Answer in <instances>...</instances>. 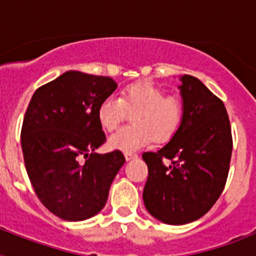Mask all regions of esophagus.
I'll list each match as a JSON object with an SVG mask.
<instances>
[{
	"label": "esophagus",
	"mask_w": 256,
	"mask_h": 256,
	"mask_svg": "<svg viewBox=\"0 0 256 256\" xmlns=\"http://www.w3.org/2000/svg\"><path fill=\"white\" fill-rule=\"evenodd\" d=\"M124 156H126V160H132V159H134V158H137V154L128 152V151H126V152H124Z\"/></svg>",
	"instance_id": "esophagus-1"
}]
</instances>
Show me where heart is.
<instances>
[{"mask_svg":"<svg viewBox=\"0 0 256 256\" xmlns=\"http://www.w3.org/2000/svg\"><path fill=\"white\" fill-rule=\"evenodd\" d=\"M132 114V124L110 137L114 148L132 151L155 142H165L177 132L183 119L184 104L180 94H165L152 83H134L122 91L120 98L108 97L98 106L97 118L108 132H114Z\"/></svg>","mask_w":256,"mask_h":256,"instance_id":"1","label":"heart"}]
</instances>
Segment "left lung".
Returning a JSON list of instances; mask_svg holds the SVG:
<instances>
[{
  "label": "left lung",
  "mask_w": 256,
  "mask_h": 256,
  "mask_svg": "<svg viewBox=\"0 0 256 256\" xmlns=\"http://www.w3.org/2000/svg\"><path fill=\"white\" fill-rule=\"evenodd\" d=\"M180 82V128L164 148L142 155L148 168L144 206L166 224H186L212 209L224 190L234 148L223 101L195 76Z\"/></svg>",
  "instance_id": "1"
}]
</instances>
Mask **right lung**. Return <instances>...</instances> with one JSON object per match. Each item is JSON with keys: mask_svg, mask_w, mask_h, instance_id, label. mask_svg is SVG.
<instances>
[{"mask_svg": "<svg viewBox=\"0 0 256 256\" xmlns=\"http://www.w3.org/2000/svg\"><path fill=\"white\" fill-rule=\"evenodd\" d=\"M116 87L110 76L70 70L32 96L22 126L24 162L36 195L58 218L96 216L126 162L120 150L94 152L106 141L97 110Z\"/></svg>", "mask_w": 256, "mask_h": 256, "instance_id": "right-lung-1", "label": "right lung"}]
</instances>
